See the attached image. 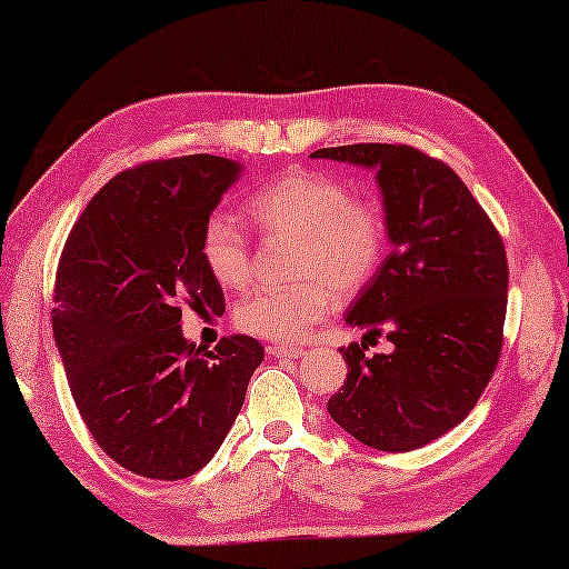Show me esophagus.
Instances as JSON below:
<instances>
[{
    "mask_svg": "<svg viewBox=\"0 0 569 569\" xmlns=\"http://www.w3.org/2000/svg\"><path fill=\"white\" fill-rule=\"evenodd\" d=\"M269 352H271L273 357L298 359V357H303V355H306V349H303V347H288V345H271V347H269Z\"/></svg>",
    "mask_w": 569,
    "mask_h": 569,
    "instance_id": "34e87169",
    "label": "esophagus"
}]
</instances>
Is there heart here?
I'll return each mask as SVG.
<instances>
[{
	"label": "heart",
	"instance_id": "obj_1",
	"mask_svg": "<svg viewBox=\"0 0 569 569\" xmlns=\"http://www.w3.org/2000/svg\"><path fill=\"white\" fill-rule=\"evenodd\" d=\"M249 212L261 232L298 239L291 286L257 288L237 303L234 320L244 332L273 342H296L328 316L335 293L352 296L379 271L386 224L377 204L349 198L337 178L291 171L259 190ZM202 259L217 283L247 286L251 247L241 224L214 212L202 227Z\"/></svg>",
	"mask_w": 569,
	"mask_h": 569
}]
</instances>
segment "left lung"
<instances>
[{
    "mask_svg": "<svg viewBox=\"0 0 569 569\" xmlns=\"http://www.w3.org/2000/svg\"><path fill=\"white\" fill-rule=\"evenodd\" d=\"M310 156L377 173L391 241L345 322L386 335L393 349H342L349 371L328 413L373 450H418L469 416L497 369L509 298L503 241L452 168L418 149L352 143Z\"/></svg>",
    "mask_w": 569,
    "mask_h": 569,
    "instance_id": "1",
    "label": "left lung"
}]
</instances>
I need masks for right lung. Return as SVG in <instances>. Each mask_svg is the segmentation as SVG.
<instances>
[{"instance_id":"1","label":"right lung","mask_w":569,"mask_h":569,"mask_svg":"<svg viewBox=\"0 0 569 569\" xmlns=\"http://www.w3.org/2000/svg\"><path fill=\"white\" fill-rule=\"evenodd\" d=\"M241 163L196 153L114 176L70 229L56 273L53 337L94 442L147 479L196 475L220 450L263 347L247 335L204 352L183 306L224 312L202 227Z\"/></svg>"}]
</instances>
